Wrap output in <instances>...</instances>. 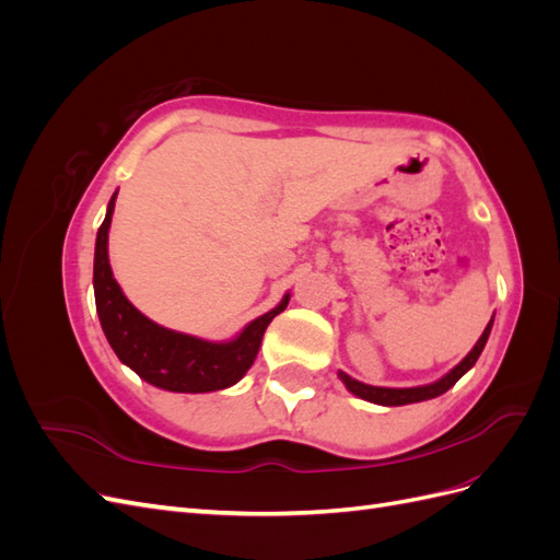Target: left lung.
Instances as JSON below:
<instances>
[{
    "label": "left lung",
    "mask_w": 560,
    "mask_h": 560,
    "mask_svg": "<svg viewBox=\"0 0 560 560\" xmlns=\"http://www.w3.org/2000/svg\"><path fill=\"white\" fill-rule=\"evenodd\" d=\"M495 317V315H493ZM493 317H490V322L486 325L483 334L477 343H474V348L465 354L460 364H455L446 376H442L434 383H428V385H418V387H376V385H366V383H360L354 381L352 376H348L346 371H338V378L343 381V385L350 389V393L354 397L360 399H366L371 404H381V406H404V404H416V401H425V399H434L439 395H444L446 389H451L457 381H460L467 371L477 364L479 354L488 341L490 336V329H493Z\"/></svg>",
    "instance_id": "1"
}]
</instances>
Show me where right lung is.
Masks as SVG:
<instances>
[{"mask_svg":"<svg viewBox=\"0 0 560 560\" xmlns=\"http://www.w3.org/2000/svg\"><path fill=\"white\" fill-rule=\"evenodd\" d=\"M116 194L118 191H114L105 222L97 231L93 261L95 308L116 358L130 366L142 381L167 389V393L198 395L235 385L257 360L264 331L270 319L287 308L290 292L282 296L273 311L252 319L231 341H208V338L167 329L149 319L128 301L114 280L109 266L107 245Z\"/></svg>","mask_w":560,"mask_h":560,"instance_id":"1","label":"right lung"}]
</instances>
